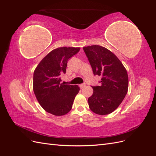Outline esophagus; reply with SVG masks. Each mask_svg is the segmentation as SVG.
<instances>
[{
	"label": "esophagus",
	"mask_w": 156,
	"mask_h": 156,
	"mask_svg": "<svg viewBox=\"0 0 156 156\" xmlns=\"http://www.w3.org/2000/svg\"><path fill=\"white\" fill-rule=\"evenodd\" d=\"M79 87H80V88H84V87H86V84H81L79 85Z\"/></svg>",
	"instance_id": "obj_1"
}]
</instances>
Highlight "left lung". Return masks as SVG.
<instances>
[{
    "instance_id": "1",
    "label": "left lung",
    "mask_w": 156,
    "mask_h": 156,
    "mask_svg": "<svg viewBox=\"0 0 156 156\" xmlns=\"http://www.w3.org/2000/svg\"><path fill=\"white\" fill-rule=\"evenodd\" d=\"M94 75L101 77V85L92 87L88 99L90 110L106 115L112 112L123 101L128 90V75L124 65L111 51L100 45L84 47Z\"/></svg>"
}]
</instances>
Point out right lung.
<instances>
[{"mask_svg": "<svg viewBox=\"0 0 156 156\" xmlns=\"http://www.w3.org/2000/svg\"><path fill=\"white\" fill-rule=\"evenodd\" d=\"M79 48H56L41 60L34 70L33 90L44 109L55 116H62L72 109L79 93L77 85L61 83V75L66 73L69 58L77 54Z\"/></svg>", "mask_w": 156, "mask_h": 156, "instance_id": "obj_1", "label": "right lung"}]
</instances>
